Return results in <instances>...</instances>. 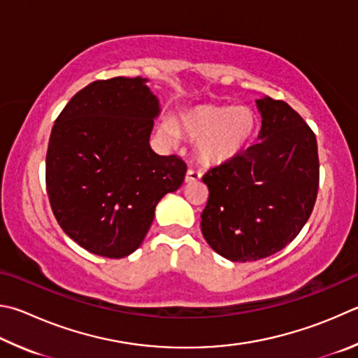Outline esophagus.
Listing matches in <instances>:
<instances>
[{
    "label": "esophagus",
    "mask_w": 358,
    "mask_h": 358,
    "mask_svg": "<svg viewBox=\"0 0 358 358\" xmlns=\"http://www.w3.org/2000/svg\"><path fill=\"white\" fill-rule=\"evenodd\" d=\"M200 178H201V173L199 171H194V169H189V171L186 172L185 181H186V183H192V181H199Z\"/></svg>",
    "instance_id": "34e87169"
}]
</instances>
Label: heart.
I'll return each mask as SVG.
<instances>
[{
    "instance_id": "b5f03b06",
    "label": "heart",
    "mask_w": 358,
    "mask_h": 358,
    "mask_svg": "<svg viewBox=\"0 0 358 358\" xmlns=\"http://www.w3.org/2000/svg\"><path fill=\"white\" fill-rule=\"evenodd\" d=\"M178 128L186 138L196 141L197 158L205 164L217 166L241 155L252 141L257 117L249 106L199 105L178 117ZM167 141L177 139L171 122L161 125Z\"/></svg>"
}]
</instances>
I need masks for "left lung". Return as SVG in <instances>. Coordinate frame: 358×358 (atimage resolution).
<instances>
[{
    "mask_svg": "<svg viewBox=\"0 0 358 358\" xmlns=\"http://www.w3.org/2000/svg\"><path fill=\"white\" fill-rule=\"evenodd\" d=\"M258 142L201 181L210 197L200 229L214 252L245 263L274 255L294 239L313 211L320 159L316 136L288 103L255 100Z\"/></svg>",
    "mask_w": 358,
    "mask_h": 358,
    "instance_id": "left-lung-1",
    "label": "left lung"
}]
</instances>
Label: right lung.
Instances as JSON below:
<instances>
[{
  "instance_id": "obj_1",
  "label": "right lung",
  "mask_w": 358,
  "mask_h": 358,
  "mask_svg": "<svg viewBox=\"0 0 358 358\" xmlns=\"http://www.w3.org/2000/svg\"><path fill=\"white\" fill-rule=\"evenodd\" d=\"M147 78L81 89L55 122L47 192L61 229L87 252L123 258L144 241L155 208L185 181L180 158L150 147L159 100Z\"/></svg>"
}]
</instances>
